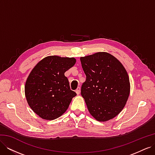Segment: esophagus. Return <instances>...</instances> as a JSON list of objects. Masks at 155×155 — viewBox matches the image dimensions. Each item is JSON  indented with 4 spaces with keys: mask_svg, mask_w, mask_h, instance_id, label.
<instances>
[{
    "mask_svg": "<svg viewBox=\"0 0 155 155\" xmlns=\"http://www.w3.org/2000/svg\"><path fill=\"white\" fill-rule=\"evenodd\" d=\"M76 92L77 94H80V92H81L80 87H78V88L76 89Z\"/></svg>",
    "mask_w": 155,
    "mask_h": 155,
    "instance_id": "esophagus-1",
    "label": "esophagus"
}]
</instances>
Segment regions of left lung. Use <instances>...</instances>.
<instances>
[{
    "mask_svg": "<svg viewBox=\"0 0 155 155\" xmlns=\"http://www.w3.org/2000/svg\"><path fill=\"white\" fill-rule=\"evenodd\" d=\"M86 75L81 94L91 114L100 121L114 118L122 110L130 93L127 72L119 61L107 52L81 57Z\"/></svg>",
    "mask_w": 155,
    "mask_h": 155,
    "instance_id": "obj_1",
    "label": "left lung"
}]
</instances>
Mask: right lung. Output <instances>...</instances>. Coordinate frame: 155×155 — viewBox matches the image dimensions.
I'll list each match as a JSON object with an SVG mask.
<instances>
[{"mask_svg": "<svg viewBox=\"0 0 155 155\" xmlns=\"http://www.w3.org/2000/svg\"><path fill=\"white\" fill-rule=\"evenodd\" d=\"M76 61L74 58L51 55L42 59L31 70L25 84V96L31 109L41 118H59L76 96L64 76Z\"/></svg>", "mask_w": 155, "mask_h": 155, "instance_id": "1", "label": "right lung"}]
</instances>
